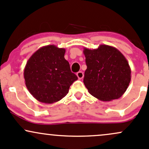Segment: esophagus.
Segmentation results:
<instances>
[{
	"label": "esophagus",
	"instance_id": "1",
	"mask_svg": "<svg viewBox=\"0 0 149 149\" xmlns=\"http://www.w3.org/2000/svg\"><path fill=\"white\" fill-rule=\"evenodd\" d=\"M76 76H78V78H79V79H82L83 76H84V75H83V73L82 71H78V73H76Z\"/></svg>",
	"mask_w": 149,
	"mask_h": 149
}]
</instances>
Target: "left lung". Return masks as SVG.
<instances>
[{
    "mask_svg": "<svg viewBox=\"0 0 149 149\" xmlns=\"http://www.w3.org/2000/svg\"><path fill=\"white\" fill-rule=\"evenodd\" d=\"M87 69L83 83L88 92L101 101L122 97L131 81L129 62L115 47L101 45L97 49L84 48Z\"/></svg>",
    "mask_w": 149,
    "mask_h": 149,
    "instance_id": "obj_1",
    "label": "left lung"
}]
</instances>
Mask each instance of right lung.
Listing matches in <instances>:
<instances>
[{
	"instance_id": "right-lung-1",
	"label": "right lung",
	"mask_w": 149,
	"mask_h": 149,
	"mask_svg": "<svg viewBox=\"0 0 149 149\" xmlns=\"http://www.w3.org/2000/svg\"><path fill=\"white\" fill-rule=\"evenodd\" d=\"M66 49L47 45L36 51L24 69L26 87L36 100L47 104L59 101L78 79L64 58Z\"/></svg>"
}]
</instances>
